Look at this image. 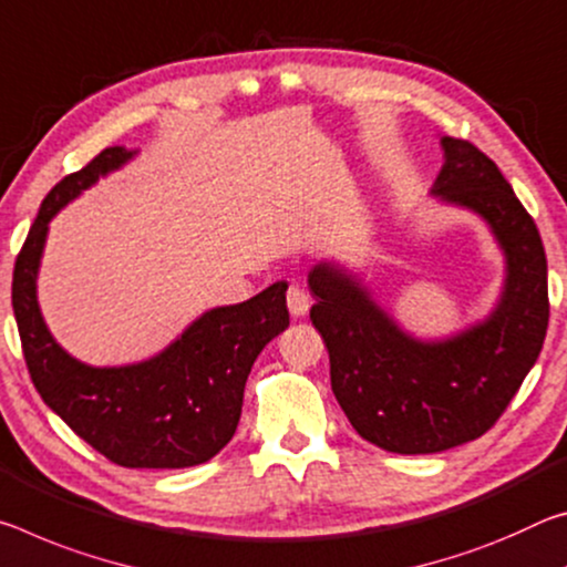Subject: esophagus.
I'll return each mask as SVG.
<instances>
[{"label": "esophagus", "instance_id": "1", "mask_svg": "<svg viewBox=\"0 0 567 567\" xmlns=\"http://www.w3.org/2000/svg\"><path fill=\"white\" fill-rule=\"evenodd\" d=\"M286 306H289L291 317H303V313L309 311V306H311V296H309V291L303 289V286L293 284L291 289L286 291Z\"/></svg>", "mask_w": 567, "mask_h": 567}]
</instances>
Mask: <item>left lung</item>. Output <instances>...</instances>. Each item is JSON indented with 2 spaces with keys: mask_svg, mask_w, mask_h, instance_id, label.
<instances>
[{
  "mask_svg": "<svg viewBox=\"0 0 567 567\" xmlns=\"http://www.w3.org/2000/svg\"><path fill=\"white\" fill-rule=\"evenodd\" d=\"M442 145L447 161L434 193L477 210L507 254L505 296L493 317L442 344H422L337 268L321 264L309 276L331 392L361 437L394 454L444 452L482 437L540 357L550 319L533 216L477 145L460 137H442Z\"/></svg>",
  "mask_w": 567,
  "mask_h": 567,
  "instance_id": "1",
  "label": "left lung"
}]
</instances>
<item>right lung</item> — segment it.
I'll use <instances>...</instances> for the list:
<instances>
[{"label": "right lung", "instance_id": "obj_1", "mask_svg": "<svg viewBox=\"0 0 567 567\" xmlns=\"http://www.w3.org/2000/svg\"><path fill=\"white\" fill-rule=\"evenodd\" d=\"M130 155L123 145L105 147L48 193L17 254L12 309L34 389L80 440L120 467H193L216 457L236 434L250 367L289 327V286L278 281L250 301L203 313L175 344L143 364L92 369L64 354L34 296L48 223Z\"/></svg>", "mask_w": 567, "mask_h": 567}]
</instances>
